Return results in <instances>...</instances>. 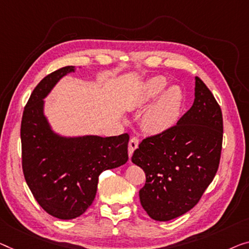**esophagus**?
I'll return each mask as SVG.
<instances>
[{"label": "esophagus", "mask_w": 249, "mask_h": 249, "mask_svg": "<svg viewBox=\"0 0 249 249\" xmlns=\"http://www.w3.org/2000/svg\"><path fill=\"white\" fill-rule=\"evenodd\" d=\"M139 143H140V140H139V137H136V136L132 137V139L129 140V142H128V155H129V158L132 157L133 152H134L137 148V146H139Z\"/></svg>", "instance_id": "34e87169"}]
</instances>
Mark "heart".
Masks as SVG:
<instances>
[{"label":"heart","mask_w":249,"mask_h":249,"mask_svg":"<svg viewBox=\"0 0 249 249\" xmlns=\"http://www.w3.org/2000/svg\"><path fill=\"white\" fill-rule=\"evenodd\" d=\"M166 86L164 77H154L147 81L140 96V104L143 105L157 97ZM183 96L180 88L170 87L163 92L153 106L143 117L145 127L153 132H161L172 126L179 117Z\"/></svg>","instance_id":"heart-1"}]
</instances>
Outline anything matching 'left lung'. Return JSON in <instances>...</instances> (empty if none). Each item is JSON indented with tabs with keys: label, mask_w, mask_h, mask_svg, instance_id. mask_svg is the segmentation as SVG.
I'll return each instance as SVG.
<instances>
[{
	"label": "left lung",
	"mask_w": 249,
	"mask_h": 249,
	"mask_svg": "<svg viewBox=\"0 0 249 249\" xmlns=\"http://www.w3.org/2000/svg\"><path fill=\"white\" fill-rule=\"evenodd\" d=\"M195 95L194 105L176 125L146 136L132 157L145 173L141 205L154 220L169 221L194 208L219 168L221 108L199 77Z\"/></svg>",
	"instance_id": "obj_1"
}]
</instances>
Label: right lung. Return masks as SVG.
Instances as JSON below:
<instances>
[{
    "label": "right lung",
    "mask_w": 249,
    "mask_h": 249,
    "mask_svg": "<svg viewBox=\"0 0 249 249\" xmlns=\"http://www.w3.org/2000/svg\"><path fill=\"white\" fill-rule=\"evenodd\" d=\"M67 66L46 76L33 89L21 121L22 170L35 199L59 219H73L94 201L103 171L128 160L127 133L118 136L65 139L51 131L43 116V101Z\"/></svg>",
    "instance_id": "right-lung-1"
}]
</instances>
